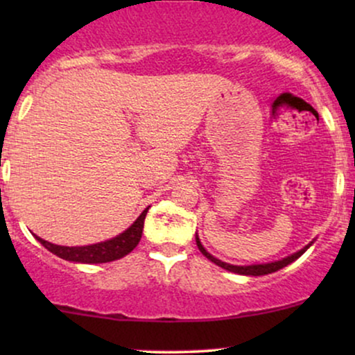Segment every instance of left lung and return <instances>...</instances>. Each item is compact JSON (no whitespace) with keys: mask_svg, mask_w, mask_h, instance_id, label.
I'll list each match as a JSON object with an SVG mask.
<instances>
[{"mask_svg":"<svg viewBox=\"0 0 355 355\" xmlns=\"http://www.w3.org/2000/svg\"><path fill=\"white\" fill-rule=\"evenodd\" d=\"M195 240H197V247H198V250H200L202 254L207 257V259L211 260V262L217 263L218 267L225 268V270H229V272H234V274H240V275H255V277H257V275H267V274H272V272H277V270H280V268L287 267L288 263H292V262H294V260L299 259V257L302 255L304 252L307 250V248L312 245V242H311V243H309V245H305V247L302 248V250H299V252H295V254H292V255L285 257V259H282V260H277V262L255 263V266H232V263L222 262V260L215 259L214 255H210L209 252L205 250V247H203L202 243H200V239H198V235H195Z\"/></svg>","mask_w":355,"mask_h":355,"instance_id":"8db88e82","label":"left lung"}]
</instances>
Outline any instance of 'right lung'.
Here are the masks:
<instances>
[{"label":"right lung","mask_w":355,"mask_h":355,"mask_svg":"<svg viewBox=\"0 0 355 355\" xmlns=\"http://www.w3.org/2000/svg\"><path fill=\"white\" fill-rule=\"evenodd\" d=\"M148 209L141 211V215L138 217L132 225L126 229L123 234L116 235V237L105 240V242L93 243V245H83V247H64V245H55V243L46 242V240L36 237L40 243L44 248L55 254L56 257L64 260H70V262H78V263H105L112 262V260H118L121 257L133 250L138 245L141 239V232H144V223Z\"/></svg>","instance_id":"1"}]
</instances>
